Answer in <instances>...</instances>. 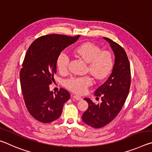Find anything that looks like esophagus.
Here are the masks:
<instances>
[{"label": "esophagus", "mask_w": 152, "mask_h": 152, "mask_svg": "<svg viewBox=\"0 0 152 152\" xmlns=\"http://www.w3.org/2000/svg\"><path fill=\"white\" fill-rule=\"evenodd\" d=\"M74 99H76V100H78V101H80V100H82V98L80 96H78V95H74L73 96Z\"/></svg>", "instance_id": "esophagus-1"}]
</instances>
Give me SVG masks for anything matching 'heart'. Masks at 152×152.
I'll return each mask as SVG.
<instances>
[{"instance_id": "b5f03b06", "label": "heart", "mask_w": 152, "mask_h": 152, "mask_svg": "<svg viewBox=\"0 0 152 152\" xmlns=\"http://www.w3.org/2000/svg\"><path fill=\"white\" fill-rule=\"evenodd\" d=\"M76 55L88 62L86 70L98 80H102L109 75L113 68V58L109 51H101L99 46L91 42H85L74 49ZM70 56L66 51H61L56 60L58 70L62 74L68 72ZM92 84L90 76L72 77L67 80L65 86L68 89L77 94H84Z\"/></svg>"}]
</instances>
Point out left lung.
I'll return each instance as SVG.
<instances>
[{"instance_id": "obj_1", "label": "left lung", "mask_w": 152, "mask_h": 152, "mask_svg": "<svg viewBox=\"0 0 152 152\" xmlns=\"http://www.w3.org/2000/svg\"><path fill=\"white\" fill-rule=\"evenodd\" d=\"M115 53L113 72L107 80L98 88L94 94L101 97L98 104L85 98L88 108L82 115V121L94 128H101L117 116L127 99L131 85V68L129 59L121 46L107 37H104Z\"/></svg>"}]
</instances>
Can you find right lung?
<instances>
[{"label": "right lung", "instance_id": "right-lung-1", "mask_svg": "<svg viewBox=\"0 0 152 152\" xmlns=\"http://www.w3.org/2000/svg\"><path fill=\"white\" fill-rule=\"evenodd\" d=\"M79 37L59 34L41 36L27 50L20 71V86L25 106L38 121L49 123L58 119L64 103L70 99L66 89L61 88L53 94L49 85L54 80L59 53Z\"/></svg>", "mask_w": 152, "mask_h": 152}]
</instances>
